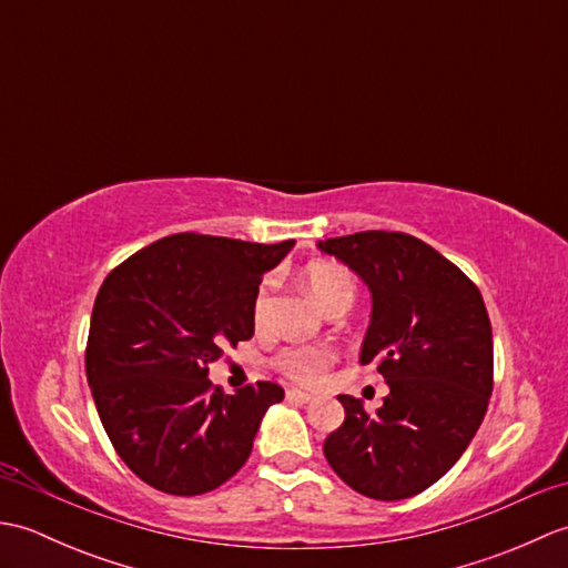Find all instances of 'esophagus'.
Listing matches in <instances>:
<instances>
[{
    "label": "esophagus",
    "instance_id": "1",
    "mask_svg": "<svg viewBox=\"0 0 568 568\" xmlns=\"http://www.w3.org/2000/svg\"><path fill=\"white\" fill-rule=\"evenodd\" d=\"M285 397H287V400H291V403H300V405H305V403H312V400H315V397H312L310 393H305V390H297V388L287 390V393H285Z\"/></svg>",
    "mask_w": 568,
    "mask_h": 568
}]
</instances>
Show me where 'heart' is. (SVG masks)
I'll list each match as a JSON object with an SVG mask.
<instances>
[{
  "mask_svg": "<svg viewBox=\"0 0 568 568\" xmlns=\"http://www.w3.org/2000/svg\"><path fill=\"white\" fill-rule=\"evenodd\" d=\"M303 281L312 297L324 310L334 307H352L356 297V281L354 275L348 273L344 265L329 263V261H315L310 263L303 271ZM271 287L273 281H263L258 285L256 295H253V324L263 327L265 320H268L271 310ZM332 364V352L320 346H291L283 348L281 354L275 356V366L281 368L287 378L297 383H312L322 376V371Z\"/></svg>",
  "mask_w": 568,
  "mask_h": 568,
  "instance_id": "obj_1",
  "label": "heart"
}]
</instances>
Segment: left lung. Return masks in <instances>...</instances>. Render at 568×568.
<instances>
[{
    "mask_svg": "<svg viewBox=\"0 0 568 568\" xmlns=\"http://www.w3.org/2000/svg\"><path fill=\"white\" fill-rule=\"evenodd\" d=\"M371 291L361 364H378L388 395L376 413L339 395L344 425L324 442L334 474L361 496L427 490L474 439L493 393V332L478 287L425 241L358 232L320 241Z\"/></svg>",
    "mask_w": 568,
    "mask_h": 568,
    "instance_id": "8db88e82",
    "label": "left lung"
}]
</instances>
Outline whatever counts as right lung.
<instances>
[{
  "mask_svg": "<svg viewBox=\"0 0 568 568\" xmlns=\"http://www.w3.org/2000/svg\"><path fill=\"white\" fill-rule=\"evenodd\" d=\"M295 241L173 234L104 277L84 371L106 437L134 474L171 496H202L246 464L277 383L232 395L210 364L253 336V295Z\"/></svg>",
  "mask_w": 568,
  "mask_h": 568,
  "instance_id": "obj_1",
  "label": "right lung"
}]
</instances>
